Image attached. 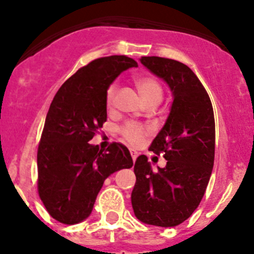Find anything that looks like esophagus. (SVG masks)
I'll list each match as a JSON object with an SVG mask.
<instances>
[{
	"mask_svg": "<svg viewBox=\"0 0 254 254\" xmlns=\"http://www.w3.org/2000/svg\"><path fill=\"white\" fill-rule=\"evenodd\" d=\"M137 152L134 151V150H131V156H132V160L136 161V159H137Z\"/></svg>",
	"mask_w": 254,
	"mask_h": 254,
	"instance_id": "34e87169",
	"label": "esophagus"
}]
</instances>
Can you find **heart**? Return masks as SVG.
Masks as SVG:
<instances>
[{"instance_id": "heart-1", "label": "heart", "mask_w": 254, "mask_h": 254, "mask_svg": "<svg viewBox=\"0 0 254 254\" xmlns=\"http://www.w3.org/2000/svg\"><path fill=\"white\" fill-rule=\"evenodd\" d=\"M134 85L137 87L138 93H140L143 102H149V100H159V102H161V98H163V87L159 84L158 80H155L151 76H137V77H134ZM116 91V85H112L108 89V107H111L112 103H113ZM121 132H122V136L126 140L129 141L131 143H134V145L140 143L143 140V137L147 134V129L143 126L134 122L126 123L122 128H121Z\"/></svg>"}]
</instances>
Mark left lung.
<instances>
[{
  "label": "left lung",
  "instance_id": "1",
  "mask_svg": "<svg viewBox=\"0 0 254 254\" xmlns=\"http://www.w3.org/2000/svg\"><path fill=\"white\" fill-rule=\"evenodd\" d=\"M140 62L169 86L173 103L150 146L155 154L165 152L167 165L152 170L146 155L138 156L132 207L142 223L170 228L193 214L205 194L214 168V111L205 87L185 64L161 57Z\"/></svg>",
  "mask_w": 254,
  "mask_h": 254
}]
</instances>
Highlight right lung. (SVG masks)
<instances>
[{
  "label": "right lung",
  "instance_id": "obj_1",
  "mask_svg": "<svg viewBox=\"0 0 254 254\" xmlns=\"http://www.w3.org/2000/svg\"><path fill=\"white\" fill-rule=\"evenodd\" d=\"M137 62L126 56L94 60L67 80L47 113L38 147V190L47 211L62 224L90 216L108 177L133 165L128 149L89 143L107 121V91L120 73Z\"/></svg>",
  "mask_w": 254,
  "mask_h": 254
}]
</instances>
